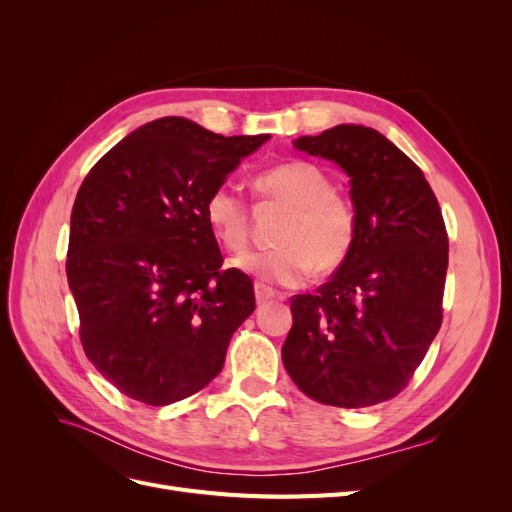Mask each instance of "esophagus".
Segmentation results:
<instances>
[{"mask_svg": "<svg viewBox=\"0 0 512 512\" xmlns=\"http://www.w3.org/2000/svg\"><path fill=\"white\" fill-rule=\"evenodd\" d=\"M274 297H276V292H274L270 286H265V284H261V282L255 284V299H257L259 305H263V303H267V301H272Z\"/></svg>", "mask_w": 512, "mask_h": 512, "instance_id": "esophagus-1", "label": "esophagus"}]
</instances>
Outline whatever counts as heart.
Instances as JSON below:
<instances>
[{"mask_svg": "<svg viewBox=\"0 0 512 512\" xmlns=\"http://www.w3.org/2000/svg\"><path fill=\"white\" fill-rule=\"evenodd\" d=\"M257 191L288 207L276 230L278 247L247 253L234 265L265 284L294 286L315 265L332 272L351 253L357 238V209L336 193L328 174L311 161L292 159L265 170ZM205 220L222 245L242 251L249 245V209L232 186H218L205 201Z\"/></svg>", "mask_w": 512, "mask_h": 512, "instance_id": "heart-1", "label": "heart"}]
</instances>
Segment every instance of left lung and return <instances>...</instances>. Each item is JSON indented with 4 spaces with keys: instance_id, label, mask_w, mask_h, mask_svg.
<instances>
[{
    "instance_id": "obj_1",
    "label": "left lung",
    "mask_w": 512,
    "mask_h": 512,
    "mask_svg": "<svg viewBox=\"0 0 512 512\" xmlns=\"http://www.w3.org/2000/svg\"><path fill=\"white\" fill-rule=\"evenodd\" d=\"M294 147L351 178L357 238L326 284L290 299L282 361L321 405H378L407 388L442 326V211L415 161L378 130L338 124Z\"/></svg>"
}]
</instances>
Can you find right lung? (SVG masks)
<instances>
[{"mask_svg": "<svg viewBox=\"0 0 512 512\" xmlns=\"http://www.w3.org/2000/svg\"><path fill=\"white\" fill-rule=\"evenodd\" d=\"M267 139L159 118L107 151L80 184L66 276L85 355L122 394L164 407L222 371L255 292L247 274L222 270L205 201Z\"/></svg>", "mask_w": 512, "mask_h": 512, "instance_id": "1", "label": "right lung"}]
</instances>
